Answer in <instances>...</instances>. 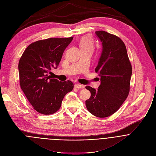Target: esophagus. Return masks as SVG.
Returning <instances> with one entry per match:
<instances>
[{"label": "esophagus", "instance_id": "1", "mask_svg": "<svg viewBox=\"0 0 156 156\" xmlns=\"http://www.w3.org/2000/svg\"><path fill=\"white\" fill-rule=\"evenodd\" d=\"M74 87H75V88H78V89H81V88H84V87L82 85H80V84H76Z\"/></svg>", "mask_w": 156, "mask_h": 156}]
</instances>
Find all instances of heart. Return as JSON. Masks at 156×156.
<instances>
[{
  "label": "heart",
  "instance_id": "heart-1",
  "mask_svg": "<svg viewBox=\"0 0 156 156\" xmlns=\"http://www.w3.org/2000/svg\"><path fill=\"white\" fill-rule=\"evenodd\" d=\"M81 50H88L93 51L95 48V44L92 38L89 36L83 37L79 42Z\"/></svg>",
  "mask_w": 156,
  "mask_h": 156
}]
</instances>
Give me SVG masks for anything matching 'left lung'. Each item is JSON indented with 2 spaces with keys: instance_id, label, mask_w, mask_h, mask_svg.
I'll list each match as a JSON object with an SVG mask.
<instances>
[{
  "instance_id": "obj_1",
  "label": "left lung",
  "mask_w": 156,
  "mask_h": 156,
  "mask_svg": "<svg viewBox=\"0 0 156 156\" xmlns=\"http://www.w3.org/2000/svg\"><path fill=\"white\" fill-rule=\"evenodd\" d=\"M95 34L103 47L95 68L101 84L98 90L85 87L91 93L85 105L91 114L103 118L115 113L127 98L132 68L125 44L119 37L104 30Z\"/></svg>"
}]
</instances>
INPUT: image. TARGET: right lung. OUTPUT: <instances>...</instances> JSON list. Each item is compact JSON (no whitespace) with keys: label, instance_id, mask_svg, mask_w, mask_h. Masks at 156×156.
Listing matches in <instances>:
<instances>
[{"label":"right lung","instance_id":"1","mask_svg":"<svg viewBox=\"0 0 156 156\" xmlns=\"http://www.w3.org/2000/svg\"><path fill=\"white\" fill-rule=\"evenodd\" d=\"M73 37L49 38L30 44L18 63L21 88L38 112L50 115L60 108L66 93L73 90L70 80L59 82L47 74L56 68L63 53Z\"/></svg>","mask_w":156,"mask_h":156}]
</instances>
